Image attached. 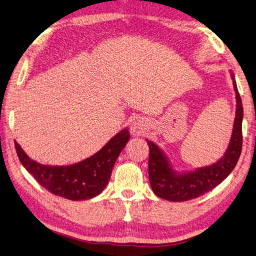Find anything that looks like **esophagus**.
<instances>
[{"mask_svg":"<svg viewBox=\"0 0 256 256\" xmlns=\"http://www.w3.org/2000/svg\"><path fill=\"white\" fill-rule=\"evenodd\" d=\"M140 128V124L138 123H133L132 126H130V130H132L133 133H138Z\"/></svg>","mask_w":256,"mask_h":256,"instance_id":"obj_1","label":"esophagus"}]
</instances>
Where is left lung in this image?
<instances>
[{"label":"left lung","mask_w":256,"mask_h":256,"mask_svg":"<svg viewBox=\"0 0 256 256\" xmlns=\"http://www.w3.org/2000/svg\"><path fill=\"white\" fill-rule=\"evenodd\" d=\"M230 76L236 92V118L227 150L215 164L192 171H176L162 148L146 138L150 147L148 176L152 191L159 198L170 202L196 198L219 186L234 169L242 150L243 106L232 70Z\"/></svg>","instance_id":"1"}]
</instances>
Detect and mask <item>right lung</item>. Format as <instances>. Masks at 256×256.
<instances>
[{"instance_id": "1", "label": "right lung", "mask_w": 256, "mask_h": 256, "mask_svg": "<svg viewBox=\"0 0 256 256\" xmlns=\"http://www.w3.org/2000/svg\"><path fill=\"white\" fill-rule=\"evenodd\" d=\"M128 140V128H126L92 156L68 166L39 164L29 157L17 142L15 148L24 168L40 186L64 198L82 200L96 198L104 191L109 182L112 168Z\"/></svg>"}]
</instances>
